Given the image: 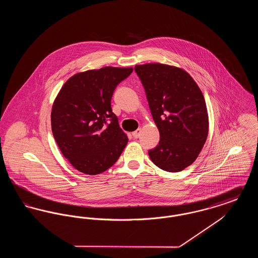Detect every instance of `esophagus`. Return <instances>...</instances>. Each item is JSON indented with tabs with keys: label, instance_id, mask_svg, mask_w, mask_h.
<instances>
[{
	"label": "esophagus",
	"instance_id": "obj_1",
	"mask_svg": "<svg viewBox=\"0 0 258 258\" xmlns=\"http://www.w3.org/2000/svg\"><path fill=\"white\" fill-rule=\"evenodd\" d=\"M140 134H141V128H138V130H136L135 132L133 133V136H134L135 138H138Z\"/></svg>",
	"mask_w": 258,
	"mask_h": 258
}]
</instances>
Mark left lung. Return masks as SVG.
I'll list each match as a JSON object with an SVG mask.
<instances>
[{"label":"left lung","mask_w":258,"mask_h":258,"mask_svg":"<svg viewBox=\"0 0 258 258\" xmlns=\"http://www.w3.org/2000/svg\"><path fill=\"white\" fill-rule=\"evenodd\" d=\"M135 71L160 132L159 145L149 150V157L162 170L182 171L197 160L208 136L203 94L182 69L145 63L135 66Z\"/></svg>","instance_id":"1"}]
</instances>
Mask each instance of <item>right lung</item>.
Wrapping results in <instances>:
<instances>
[{
    "mask_svg": "<svg viewBox=\"0 0 258 258\" xmlns=\"http://www.w3.org/2000/svg\"><path fill=\"white\" fill-rule=\"evenodd\" d=\"M133 68L105 67L72 76L51 112L53 136L63 157L78 171L97 175L117 161L127 143L112 112L113 93Z\"/></svg>",
    "mask_w": 258,
    "mask_h": 258,
    "instance_id": "1",
    "label": "right lung"
}]
</instances>
